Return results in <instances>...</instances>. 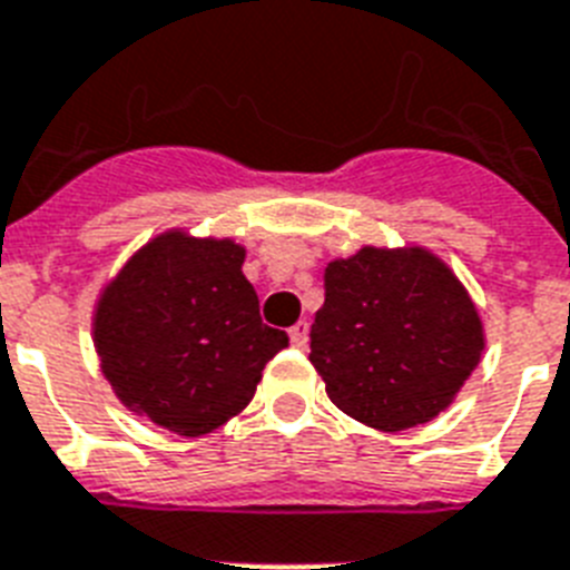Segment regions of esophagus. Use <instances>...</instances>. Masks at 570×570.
<instances>
[{
    "instance_id": "obj_1",
    "label": "esophagus",
    "mask_w": 570,
    "mask_h": 570,
    "mask_svg": "<svg viewBox=\"0 0 570 570\" xmlns=\"http://www.w3.org/2000/svg\"><path fill=\"white\" fill-rule=\"evenodd\" d=\"M289 340H293L295 348H307V342H309V322H295V325L289 327Z\"/></svg>"
}]
</instances>
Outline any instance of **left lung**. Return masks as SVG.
Here are the masks:
<instances>
[{"label": "left lung", "mask_w": 570, "mask_h": 570, "mask_svg": "<svg viewBox=\"0 0 570 570\" xmlns=\"http://www.w3.org/2000/svg\"><path fill=\"white\" fill-rule=\"evenodd\" d=\"M483 345L474 301L436 254L365 245L327 263L309 363L351 419L386 433L436 419Z\"/></svg>", "instance_id": "1"}]
</instances>
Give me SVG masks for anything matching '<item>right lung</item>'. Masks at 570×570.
I'll return each mask as SVG.
<instances>
[{
  "label": "right lung",
  "instance_id": "add662e5",
  "mask_svg": "<svg viewBox=\"0 0 570 570\" xmlns=\"http://www.w3.org/2000/svg\"><path fill=\"white\" fill-rule=\"evenodd\" d=\"M234 239L166 230L101 293L92 342L128 410L178 436H202L243 413L289 336L263 325Z\"/></svg>",
  "mask_w": 570,
  "mask_h": 570
}]
</instances>
